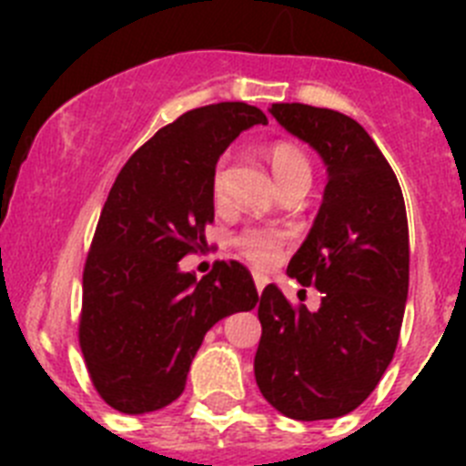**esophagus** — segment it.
I'll return each instance as SVG.
<instances>
[{
	"label": "esophagus",
	"mask_w": 466,
	"mask_h": 466,
	"mask_svg": "<svg viewBox=\"0 0 466 466\" xmlns=\"http://www.w3.org/2000/svg\"><path fill=\"white\" fill-rule=\"evenodd\" d=\"M266 282H268V278H266V275L254 273V284H257V291H258V294H261V291H263V287H266Z\"/></svg>",
	"instance_id": "1"
}]
</instances>
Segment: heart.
<instances>
[{
  "instance_id": "obj_1",
  "label": "heart",
  "mask_w": 466,
  "mask_h": 466,
  "mask_svg": "<svg viewBox=\"0 0 466 466\" xmlns=\"http://www.w3.org/2000/svg\"><path fill=\"white\" fill-rule=\"evenodd\" d=\"M266 158L270 163L278 187H287V184L303 182L310 187L312 179V163L308 154L300 147L291 142H273L266 147ZM224 182H226V158L219 160V166L212 175V196L214 200H221L224 196ZM236 247L240 249L242 257L249 263H254L257 268H268L279 258L284 249L287 236L278 228H266V226H249V228L240 230L236 236Z\"/></svg>"
}]
</instances>
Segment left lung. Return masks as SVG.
Returning <instances> with one entry per match:
<instances>
[{
	"label": "left lung",
	"instance_id": "left-lung-1",
	"mask_svg": "<svg viewBox=\"0 0 466 466\" xmlns=\"http://www.w3.org/2000/svg\"><path fill=\"white\" fill-rule=\"evenodd\" d=\"M284 130L327 163L322 208L287 273L322 294L291 306L268 284L258 299L254 376L266 401L294 420H331L376 390L397 350L409 296V221L401 187L355 118L322 106H270Z\"/></svg>",
	"mask_w": 466,
	"mask_h": 466
}]
</instances>
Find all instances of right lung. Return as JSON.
Listing matches in <instances>:
<instances>
[{"label":"right lung","instance_id":"obj_1","mask_svg":"<svg viewBox=\"0 0 466 466\" xmlns=\"http://www.w3.org/2000/svg\"><path fill=\"white\" fill-rule=\"evenodd\" d=\"M261 109L219 102L187 111L135 151L111 187L84 266L79 345L95 390L111 409L151 413L184 392L214 324L252 310L249 270L217 261L205 278L179 261L205 245L214 221L212 175Z\"/></svg>","mask_w":466,"mask_h":466}]
</instances>
